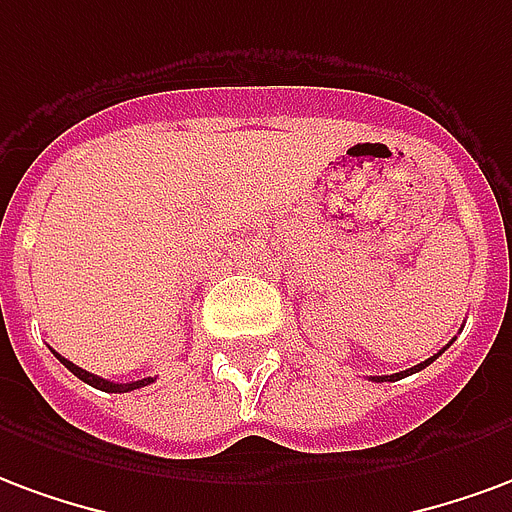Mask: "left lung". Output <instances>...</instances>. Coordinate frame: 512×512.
<instances>
[{
  "instance_id": "left-lung-1",
  "label": "left lung",
  "mask_w": 512,
  "mask_h": 512,
  "mask_svg": "<svg viewBox=\"0 0 512 512\" xmlns=\"http://www.w3.org/2000/svg\"><path fill=\"white\" fill-rule=\"evenodd\" d=\"M442 352H445V349H442ZM439 352V354H442ZM439 354H434V357H428V360H425V363H420V365H414V368H409V371H401V374H393V376H371V379H374V382H395V379H404V376H409V374H417V371H423L425 365H431L436 360V357H439Z\"/></svg>"
}]
</instances>
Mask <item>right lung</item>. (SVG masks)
I'll list each match as a JSON object with an SVG mask.
<instances>
[{"label": "right lung", "instance_id": "obj_1", "mask_svg": "<svg viewBox=\"0 0 512 512\" xmlns=\"http://www.w3.org/2000/svg\"><path fill=\"white\" fill-rule=\"evenodd\" d=\"M57 354V352H54ZM57 360L62 365H65L70 374H76L81 382L92 384V387H98V390H103V393H130V390H138V387H147V384H152L155 379H138V382H128V384H119V382H108V379H103V376H95L89 374V371H84V368H78L76 363H70V360H65L62 354H57Z\"/></svg>", "mask_w": 512, "mask_h": 512}]
</instances>
